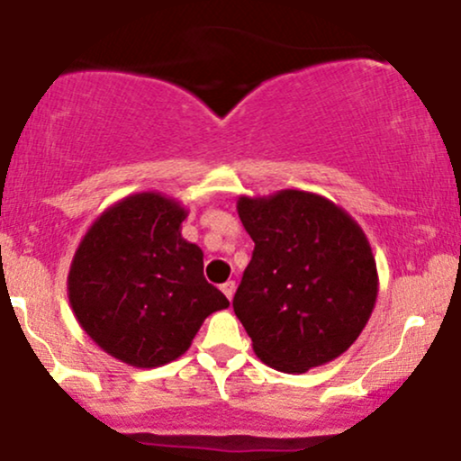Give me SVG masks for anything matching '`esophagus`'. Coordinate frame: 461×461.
<instances>
[{
  "label": "esophagus",
  "mask_w": 461,
  "mask_h": 461,
  "mask_svg": "<svg viewBox=\"0 0 461 461\" xmlns=\"http://www.w3.org/2000/svg\"><path fill=\"white\" fill-rule=\"evenodd\" d=\"M221 290H223V294L227 299H234V293H236V282H225L223 285H221Z\"/></svg>",
  "instance_id": "obj_1"
}]
</instances>
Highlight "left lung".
<instances>
[{
	"label": "left lung",
	"mask_w": 461,
	"mask_h": 461,
	"mask_svg": "<svg viewBox=\"0 0 461 461\" xmlns=\"http://www.w3.org/2000/svg\"><path fill=\"white\" fill-rule=\"evenodd\" d=\"M236 210L256 249L234 312L256 356L282 373L342 356L366 327L379 290L362 227L333 201L293 188L242 194Z\"/></svg>",
	"instance_id": "left-lung-1"
}]
</instances>
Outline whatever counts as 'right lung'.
<instances>
[{"mask_svg":"<svg viewBox=\"0 0 461 461\" xmlns=\"http://www.w3.org/2000/svg\"><path fill=\"white\" fill-rule=\"evenodd\" d=\"M188 210L136 193L95 219L68 268V303L108 356L156 368L188 351L199 327L230 301L205 282L203 251L182 238Z\"/></svg>","mask_w":461,"mask_h":461,"instance_id":"1","label":"right lung"}]
</instances>
